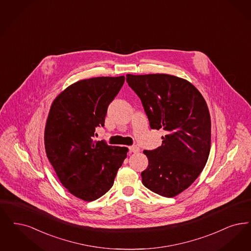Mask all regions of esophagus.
I'll return each instance as SVG.
<instances>
[{"instance_id":"1","label":"esophagus","mask_w":251,"mask_h":251,"mask_svg":"<svg viewBox=\"0 0 251 251\" xmlns=\"http://www.w3.org/2000/svg\"><path fill=\"white\" fill-rule=\"evenodd\" d=\"M129 150H130V152H132V153H137V152H139V151H140V149H139L137 146H132V147H130V148H129Z\"/></svg>"}]
</instances>
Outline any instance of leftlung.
<instances>
[{"label": "left lung", "instance_id": "8db88e82", "mask_svg": "<svg viewBox=\"0 0 251 251\" xmlns=\"http://www.w3.org/2000/svg\"><path fill=\"white\" fill-rule=\"evenodd\" d=\"M126 81L140 98L151 129H163L161 147L144 151L146 188L172 198L187 190L204 168L211 147L210 114L191 82L166 74L134 75Z\"/></svg>", "mask_w": 251, "mask_h": 251}]
</instances>
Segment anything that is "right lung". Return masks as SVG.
Instances as JSON below:
<instances>
[{
    "mask_svg": "<svg viewBox=\"0 0 251 251\" xmlns=\"http://www.w3.org/2000/svg\"><path fill=\"white\" fill-rule=\"evenodd\" d=\"M125 77L77 81L53 100L45 128V149L60 183L81 200H97L110 190L128 149L93 141Z\"/></svg>",
    "mask_w": 251,
    "mask_h": 251,
    "instance_id": "obj_1",
    "label": "right lung"
}]
</instances>
